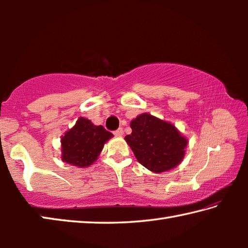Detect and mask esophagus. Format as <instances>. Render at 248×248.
Returning a JSON list of instances; mask_svg holds the SVG:
<instances>
[{
	"label": "esophagus",
	"instance_id": "obj_1",
	"mask_svg": "<svg viewBox=\"0 0 248 248\" xmlns=\"http://www.w3.org/2000/svg\"><path fill=\"white\" fill-rule=\"evenodd\" d=\"M114 134H115L116 137H123V136H124V130L121 129V128L117 129L116 131H114Z\"/></svg>",
	"mask_w": 248,
	"mask_h": 248
}]
</instances>
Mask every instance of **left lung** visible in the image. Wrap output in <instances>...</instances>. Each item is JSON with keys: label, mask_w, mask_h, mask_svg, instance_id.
Segmentation results:
<instances>
[{"label": "left lung", "mask_w": 248, "mask_h": 248, "mask_svg": "<svg viewBox=\"0 0 248 248\" xmlns=\"http://www.w3.org/2000/svg\"><path fill=\"white\" fill-rule=\"evenodd\" d=\"M130 127L132 132L124 140L145 169L159 174L182 163L188 140L173 124L143 112L131 120Z\"/></svg>", "instance_id": "obj_1"}]
</instances>
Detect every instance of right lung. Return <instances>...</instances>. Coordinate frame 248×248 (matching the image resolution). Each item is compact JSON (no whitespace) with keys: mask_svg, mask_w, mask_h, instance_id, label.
<instances>
[{"mask_svg":"<svg viewBox=\"0 0 248 248\" xmlns=\"http://www.w3.org/2000/svg\"><path fill=\"white\" fill-rule=\"evenodd\" d=\"M114 134L103 125L79 117L72 128L61 137V159L70 165L85 169L98 158L104 144Z\"/></svg>","mask_w":248,"mask_h":248,"instance_id":"obj_1","label":"right lung"}]
</instances>
